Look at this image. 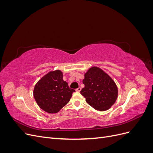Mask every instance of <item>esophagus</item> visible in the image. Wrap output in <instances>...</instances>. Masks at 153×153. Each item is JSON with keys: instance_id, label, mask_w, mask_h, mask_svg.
<instances>
[{"instance_id": "esophagus-1", "label": "esophagus", "mask_w": 153, "mask_h": 153, "mask_svg": "<svg viewBox=\"0 0 153 153\" xmlns=\"http://www.w3.org/2000/svg\"><path fill=\"white\" fill-rule=\"evenodd\" d=\"M81 89H82V88H81V87H78V89H76V92H80Z\"/></svg>"}]
</instances>
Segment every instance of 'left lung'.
<instances>
[{
	"label": "left lung",
	"mask_w": 153,
	"mask_h": 153,
	"mask_svg": "<svg viewBox=\"0 0 153 153\" xmlns=\"http://www.w3.org/2000/svg\"><path fill=\"white\" fill-rule=\"evenodd\" d=\"M83 84L85 87L80 91L86 102L98 111L111 108L118 96L117 86L107 73L99 67L92 66L84 74Z\"/></svg>",
	"instance_id": "obj_1"
}]
</instances>
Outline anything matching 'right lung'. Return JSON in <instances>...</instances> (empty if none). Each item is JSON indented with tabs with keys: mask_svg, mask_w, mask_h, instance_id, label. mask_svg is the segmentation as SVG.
<instances>
[{
	"mask_svg": "<svg viewBox=\"0 0 153 153\" xmlns=\"http://www.w3.org/2000/svg\"><path fill=\"white\" fill-rule=\"evenodd\" d=\"M74 89L63 80L62 72L50 71L36 83L33 95L37 104L49 114L59 112L70 100Z\"/></svg>",
	"mask_w": 153,
	"mask_h": 153,
	"instance_id": "right-lung-1",
	"label": "right lung"
}]
</instances>
